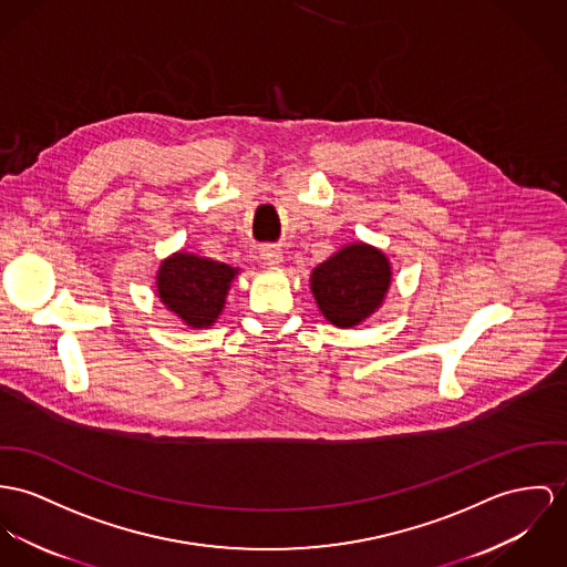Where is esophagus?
I'll use <instances>...</instances> for the list:
<instances>
[{"label":"esophagus","instance_id":"esophagus-1","mask_svg":"<svg viewBox=\"0 0 567 567\" xmlns=\"http://www.w3.org/2000/svg\"><path fill=\"white\" fill-rule=\"evenodd\" d=\"M261 259L265 261V265L276 267V265H280V262H282V252H280L278 248L267 246V248H262L261 250Z\"/></svg>","mask_w":567,"mask_h":567}]
</instances>
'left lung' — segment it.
<instances>
[{
  "label": "left lung",
  "instance_id": "8db88e82",
  "mask_svg": "<svg viewBox=\"0 0 567 567\" xmlns=\"http://www.w3.org/2000/svg\"><path fill=\"white\" fill-rule=\"evenodd\" d=\"M391 285V262L367 246L353 244L312 269L310 289L319 310L339 328H351L382 305Z\"/></svg>",
  "mask_w": 567,
  "mask_h": 567
}]
</instances>
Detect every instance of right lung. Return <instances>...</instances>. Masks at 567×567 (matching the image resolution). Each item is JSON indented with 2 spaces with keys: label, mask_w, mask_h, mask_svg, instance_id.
<instances>
[{
  "label": "right lung",
  "mask_w": 567,
  "mask_h": 567,
  "mask_svg": "<svg viewBox=\"0 0 567 567\" xmlns=\"http://www.w3.org/2000/svg\"><path fill=\"white\" fill-rule=\"evenodd\" d=\"M237 269L224 262L178 252L157 274L162 302L192 328H207L218 319Z\"/></svg>",
  "instance_id": "right-lung-1"
}]
</instances>
